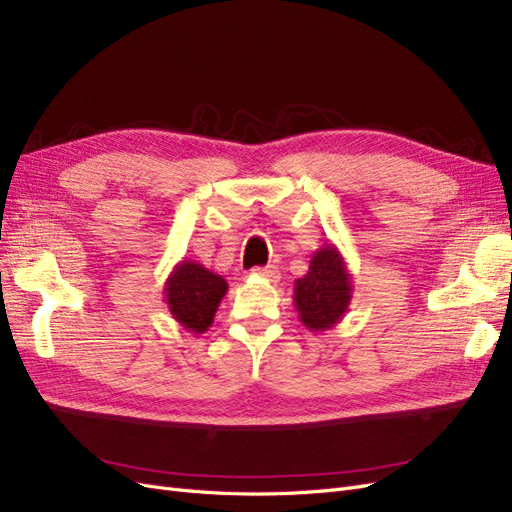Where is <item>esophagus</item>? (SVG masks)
I'll list each match as a JSON object with an SVG mask.
<instances>
[{
    "instance_id": "1",
    "label": "esophagus",
    "mask_w": 512,
    "mask_h": 512,
    "mask_svg": "<svg viewBox=\"0 0 512 512\" xmlns=\"http://www.w3.org/2000/svg\"><path fill=\"white\" fill-rule=\"evenodd\" d=\"M253 274H257V276H261V278L270 280V283H276V280L280 278V272H278L274 266H266V268H255V270H253Z\"/></svg>"
}]
</instances>
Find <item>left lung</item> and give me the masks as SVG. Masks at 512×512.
I'll return each instance as SVG.
<instances>
[{
    "label": "left lung",
    "mask_w": 512,
    "mask_h": 512,
    "mask_svg": "<svg viewBox=\"0 0 512 512\" xmlns=\"http://www.w3.org/2000/svg\"><path fill=\"white\" fill-rule=\"evenodd\" d=\"M353 300V276L338 246L325 242L312 253L308 272L295 280L293 304L310 332H327L346 315Z\"/></svg>",
    "instance_id": "8db88e82"
}]
</instances>
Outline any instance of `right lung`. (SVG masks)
Returning a JSON list of instances; mask_svg holds the SVG:
<instances>
[{"mask_svg":"<svg viewBox=\"0 0 512 512\" xmlns=\"http://www.w3.org/2000/svg\"><path fill=\"white\" fill-rule=\"evenodd\" d=\"M227 293V280L202 263L183 259L163 285V300L174 321L191 334H204Z\"/></svg>","mask_w":512,"mask_h":512,"instance_id":"1","label":"right lung"}]
</instances>
